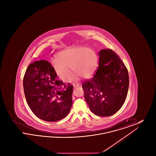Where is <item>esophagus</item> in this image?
<instances>
[{"label":"esophagus","mask_w":156,"mask_h":156,"mask_svg":"<svg viewBox=\"0 0 156 156\" xmlns=\"http://www.w3.org/2000/svg\"><path fill=\"white\" fill-rule=\"evenodd\" d=\"M81 85V84L80 83H74L73 84V86H74V88H76V87H79V86H80Z\"/></svg>","instance_id":"1"}]
</instances>
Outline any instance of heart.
Here are the masks:
<instances>
[{
  "mask_svg": "<svg viewBox=\"0 0 156 156\" xmlns=\"http://www.w3.org/2000/svg\"><path fill=\"white\" fill-rule=\"evenodd\" d=\"M96 52L85 47L67 48L58 53L51 61L54 71L59 78L67 81L71 75L70 68L83 78L91 77L98 68Z\"/></svg>",
  "mask_w": 156,
  "mask_h": 156,
  "instance_id": "b5f03b06",
  "label": "heart"
}]
</instances>
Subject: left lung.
<instances>
[{"label": "left lung", "mask_w": 156, "mask_h": 156, "mask_svg": "<svg viewBox=\"0 0 156 156\" xmlns=\"http://www.w3.org/2000/svg\"><path fill=\"white\" fill-rule=\"evenodd\" d=\"M99 67L82 85L84 98L92 112L99 116L113 115L121 108L129 89V74L119 56L111 49L99 52Z\"/></svg>", "instance_id": "8db88e82"}]
</instances>
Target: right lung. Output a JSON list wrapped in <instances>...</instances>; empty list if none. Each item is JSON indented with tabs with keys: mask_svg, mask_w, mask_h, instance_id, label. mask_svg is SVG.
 Returning a JSON list of instances; mask_svg holds the SVG:
<instances>
[{
	"mask_svg": "<svg viewBox=\"0 0 156 156\" xmlns=\"http://www.w3.org/2000/svg\"><path fill=\"white\" fill-rule=\"evenodd\" d=\"M51 64L41 60L30 64L23 78L27 102L38 118L55 122L66 117L73 105V86L56 80Z\"/></svg>",
	"mask_w": 156,
	"mask_h": 156,
	"instance_id": "right-lung-1",
	"label": "right lung"
}]
</instances>
